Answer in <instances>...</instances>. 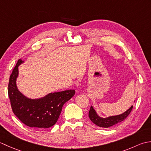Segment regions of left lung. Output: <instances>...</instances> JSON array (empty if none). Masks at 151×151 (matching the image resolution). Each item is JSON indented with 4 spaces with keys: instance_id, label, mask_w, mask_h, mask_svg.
I'll return each instance as SVG.
<instances>
[{
    "instance_id": "8db88e82",
    "label": "left lung",
    "mask_w": 151,
    "mask_h": 151,
    "mask_svg": "<svg viewBox=\"0 0 151 151\" xmlns=\"http://www.w3.org/2000/svg\"><path fill=\"white\" fill-rule=\"evenodd\" d=\"M132 108L133 106H132L129 109H128L124 113L120 115L102 118L99 116L97 112L94 110L93 107L91 106L89 111V117L93 123L97 125V126L103 128H108L123 121L128 117V115L130 114L132 110Z\"/></svg>"
}]
</instances>
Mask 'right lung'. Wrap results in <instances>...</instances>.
I'll use <instances>...</instances> for the list:
<instances>
[{
  "label": "right lung",
  "mask_w": 151,
  "mask_h": 151,
  "mask_svg": "<svg viewBox=\"0 0 151 151\" xmlns=\"http://www.w3.org/2000/svg\"><path fill=\"white\" fill-rule=\"evenodd\" d=\"M23 63L21 59L9 76L8 96L14 114L22 123L32 128L43 130L55 124L63 104L75 94L74 89L50 93L45 97L31 99L18 90L16 80L19 75L18 67Z\"/></svg>",
  "instance_id": "1"
}]
</instances>
